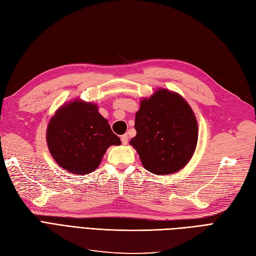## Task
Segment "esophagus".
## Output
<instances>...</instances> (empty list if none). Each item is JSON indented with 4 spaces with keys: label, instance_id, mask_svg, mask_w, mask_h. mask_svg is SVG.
<instances>
[{
    "label": "esophagus",
    "instance_id": "34e87169",
    "mask_svg": "<svg viewBox=\"0 0 256 256\" xmlns=\"http://www.w3.org/2000/svg\"><path fill=\"white\" fill-rule=\"evenodd\" d=\"M120 141L124 145H126L128 143V136L127 134H122L120 136Z\"/></svg>",
    "mask_w": 256,
    "mask_h": 256
}]
</instances>
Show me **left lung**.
I'll return each instance as SVG.
<instances>
[{
  "instance_id": "8db88e82",
  "label": "left lung",
  "mask_w": 256,
  "mask_h": 256,
  "mask_svg": "<svg viewBox=\"0 0 256 256\" xmlns=\"http://www.w3.org/2000/svg\"><path fill=\"white\" fill-rule=\"evenodd\" d=\"M136 136L130 144L150 173L168 175L182 168L198 143V122L186 100L175 92L159 90L141 102L136 114Z\"/></svg>"
}]
</instances>
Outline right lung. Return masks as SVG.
I'll list each match as a JSON object with an SVG mask.
<instances>
[{
  "label": "right lung",
  "mask_w": 256,
  "mask_h": 256,
  "mask_svg": "<svg viewBox=\"0 0 256 256\" xmlns=\"http://www.w3.org/2000/svg\"><path fill=\"white\" fill-rule=\"evenodd\" d=\"M49 150L60 166L74 174L94 171L111 145L120 140L94 104L74 102L56 111L47 129Z\"/></svg>",
  "instance_id": "add662e5"
}]
</instances>
